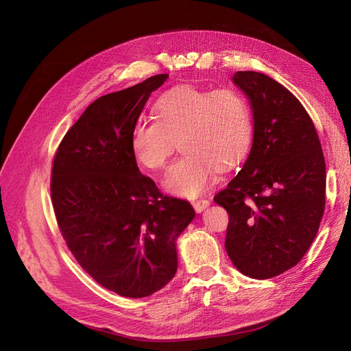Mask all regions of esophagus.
Segmentation results:
<instances>
[{
    "label": "esophagus",
    "mask_w": 351,
    "mask_h": 351,
    "mask_svg": "<svg viewBox=\"0 0 351 351\" xmlns=\"http://www.w3.org/2000/svg\"><path fill=\"white\" fill-rule=\"evenodd\" d=\"M210 202L208 199H204V197H199V199H195L192 200V206L196 212H204L208 206H209Z\"/></svg>",
    "instance_id": "obj_1"
}]
</instances>
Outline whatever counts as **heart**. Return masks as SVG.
<instances>
[{"label": "heart", "mask_w": 351, "mask_h": 351, "mask_svg": "<svg viewBox=\"0 0 351 351\" xmlns=\"http://www.w3.org/2000/svg\"><path fill=\"white\" fill-rule=\"evenodd\" d=\"M155 119H138L131 131V151L147 169H162L175 151L182 156L163 178L175 195L195 197L249 151L253 115L247 99L233 88L175 86L156 99Z\"/></svg>", "instance_id": "1"}]
</instances>
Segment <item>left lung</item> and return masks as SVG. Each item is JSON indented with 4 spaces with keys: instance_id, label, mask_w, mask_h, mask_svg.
<instances>
[{
    "instance_id": "left-lung-1",
    "label": "left lung",
    "mask_w": 351,
    "mask_h": 351,
    "mask_svg": "<svg viewBox=\"0 0 351 351\" xmlns=\"http://www.w3.org/2000/svg\"><path fill=\"white\" fill-rule=\"evenodd\" d=\"M233 82L253 110V143L241 171L213 200L229 213L225 247L252 279L296 266L317 234L326 206V162L300 101L262 72Z\"/></svg>"
}]
</instances>
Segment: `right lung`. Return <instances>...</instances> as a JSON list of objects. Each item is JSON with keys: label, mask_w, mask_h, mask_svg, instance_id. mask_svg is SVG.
Segmentation results:
<instances>
[{"label": "right lung", "mask_w": 351, "mask_h": 351, "mask_svg": "<svg viewBox=\"0 0 351 351\" xmlns=\"http://www.w3.org/2000/svg\"><path fill=\"white\" fill-rule=\"evenodd\" d=\"M168 78L154 75L92 102L62 138L51 171V199L64 241L102 287L141 299L176 273V237L195 217L189 202L163 195L139 172L131 131Z\"/></svg>", "instance_id": "add662e5"}]
</instances>
